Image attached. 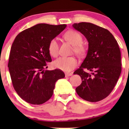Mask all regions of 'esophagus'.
I'll return each instance as SVG.
<instances>
[{"label":"esophagus","mask_w":129,"mask_h":129,"mask_svg":"<svg viewBox=\"0 0 129 129\" xmlns=\"http://www.w3.org/2000/svg\"><path fill=\"white\" fill-rule=\"evenodd\" d=\"M72 75H73V74H72V73H65V76H66V77H69V76H71Z\"/></svg>","instance_id":"1"}]
</instances>
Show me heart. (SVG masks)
Segmentation results:
<instances>
[{
  "label": "heart",
  "instance_id": "heart-1",
  "mask_svg": "<svg viewBox=\"0 0 129 129\" xmlns=\"http://www.w3.org/2000/svg\"><path fill=\"white\" fill-rule=\"evenodd\" d=\"M65 40L73 45V52L78 55H83L86 52V47L82 43L83 38L77 31L70 30L64 34ZM48 50L51 56L56 57L59 52V44L56 39H53L49 42ZM77 61L73 57H60L54 60L53 66L56 68L69 72L72 71L77 66Z\"/></svg>",
  "mask_w": 129,
  "mask_h": 129
}]
</instances>
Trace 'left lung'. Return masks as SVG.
<instances>
[{"label":"left lung","instance_id":"obj_1","mask_svg":"<svg viewBox=\"0 0 129 129\" xmlns=\"http://www.w3.org/2000/svg\"><path fill=\"white\" fill-rule=\"evenodd\" d=\"M73 27L89 42L87 56L73 73L80 76L82 80L76 91L86 101L99 102L110 94L120 75L119 46L113 35L105 28L87 22L74 23ZM84 68L92 73L84 72Z\"/></svg>","mask_w":129,"mask_h":129}]
</instances>
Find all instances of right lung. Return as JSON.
<instances>
[{
    "mask_svg": "<svg viewBox=\"0 0 129 129\" xmlns=\"http://www.w3.org/2000/svg\"><path fill=\"white\" fill-rule=\"evenodd\" d=\"M66 27V24H38L16 37L10 49L8 68L14 89L27 103H45L52 96L56 81L64 77L61 70L45 69L52 61L49 42Z\"/></svg>",
    "mask_w": 129,
    "mask_h": 129,
    "instance_id": "1",
    "label": "right lung"
}]
</instances>
